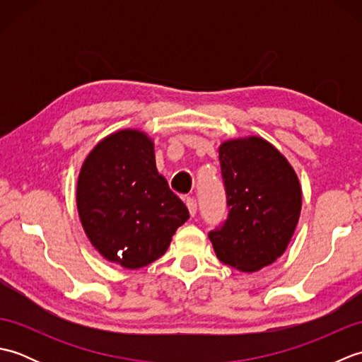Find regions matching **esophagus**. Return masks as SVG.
Instances as JSON below:
<instances>
[{"label":"esophagus","instance_id":"34e87169","mask_svg":"<svg viewBox=\"0 0 362 362\" xmlns=\"http://www.w3.org/2000/svg\"><path fill=\"white\" fill-rule=\"evenodd\" d=\"M185 204L188 206V211L191 216H194L196 211H197V204H196V199L194 197H187L185 199Z\"/></svg>","mask_w":362,"mask_h":362}]
</instances>
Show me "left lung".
<instances>
[{
  "instance_id": "obj_1",
  "label": "left lung",
  "mask_w": 362,
  "mask_h": 362,
  "mask_svg": "<svg viewBox=\"0 0 362 362\" xmlns=\"http://www.w3.org/2000/svg\"><path fill=\"white\" fill-rule=\"evenodd\" d=\"M228 216L209 233L216 257L243 272L259 271L281 257L302 210L298 177L264 138L245 136L219 146Z\"/></svg>"
}]
</instances>
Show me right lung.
<instances>
[{"label":"right lung","mask_w":362,"mask_h":362,"mask_svg":"<svg viewBox=\"0 0 362 362\" xmlns=\"http://www.w3.org/2000/svg\"><path fill=\"white\" fill-rule=\"evenodd\" d=\"M76 204L93 247L126 269L160 258L189 218L157 171L152 138L138 129L118 130L91 149L78 177Z\"/></svg>","instance_id":"1"}]
</instances>
